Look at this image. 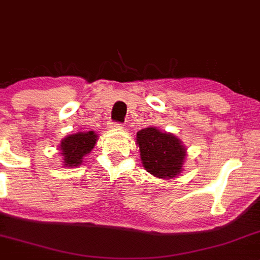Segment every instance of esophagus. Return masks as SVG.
<instances>
[{"label": "esophagus", "instance_id": "1", "mask_svg": "<svg viewBox=\"0 0 260 260\" xmlns=\"http://www.w3.org/2000/svg\"><path fill=\"white\" fill-rule=\"evenodd\" d=\"M111 127H122V124H120V122H112Z\"/></svg>", "mask_w": 260, "mask_h": 260}]
</instances>
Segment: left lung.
Segmentation results:
<instances>
[{"mask_svg": "<svg viewBox=\"0 0 260 260\" xmlns=\"http://www.w3.org/2000/svg\"><path fill=\"white\" fill-rule=\"evenodd\" d=\"M136 143L143 167L148 173L168 180L183 171L186 149L175 135L151 126L138 131Z\"/></svg>", "mask_w": 260, "mask_h": 260, "instance_id": "1", "label": "left lung"}]
</instances>
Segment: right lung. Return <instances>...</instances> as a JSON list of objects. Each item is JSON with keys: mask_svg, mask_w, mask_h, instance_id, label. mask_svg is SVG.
Returning a JSON list of instances; mask_svg holds the SVG:
<instances>
[{"mask_svg": "<svg viewBox=\"0 0 260 260\" xmlns=\"http://www.w3.org/2000/svg\"><path fill=\"white\" fill-rule=\"evenodd\" d=\"M98 141V135L93 131L76 133L66 136L60 144L63 165L68 168L79 167L86 154L92 150Z\"/></svg>", "mask_w": 260, "mask_h": 260, "instance_id": "1", "label": "right lung"}]
</instances>
